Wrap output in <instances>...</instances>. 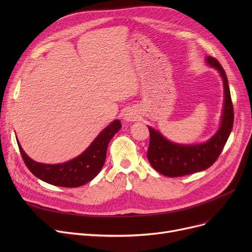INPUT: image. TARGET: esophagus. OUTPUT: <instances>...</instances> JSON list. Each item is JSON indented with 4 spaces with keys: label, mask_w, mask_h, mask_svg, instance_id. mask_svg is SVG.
<instances>
[{
    "label": "esophagus",
    "mask_w": 252,
    "mask_h": 252,
    "mask_svg": "<svg viewBox=\"0 0 252 252\" xmlns=\"http://www.w3.org/2000/svg\"><path fill=\"white\" fill-rule=\"evenodd\" d=\"M124 119L126 123H130V122H135L138 119V116L136 115V113L131 112V111H126L124 115Z\"/></svg>",
    "instance_id": "obj_1"
}]
</instances>
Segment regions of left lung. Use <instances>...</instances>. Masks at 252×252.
<instances>
[{"instance_id":"8db88e82","label":"left lung","mask_w":252,"mask_h":252,"mask_svg":"<svg viewBox=\"0 0 252 252\" xmlns=\"http://www.w3.org/2000/svg\"><path fill=\"white\" fill-rule=\"evenodd\" d=\"M205 62L219 71L223 84V107L220 127L204 143L179 144L170 142L148 126L150 144L147 158L152 167L163 176L182 177L208 168L218 159L232 131L234 110L226 72L216 58L208 56Z\"/></svg>"}]
</instances>
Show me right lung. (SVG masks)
I'll list each match as a JSON object with an SVG mask.
<instances>
[{
    "mask_svg": "<svg viewBox=\"0 0 252 252\" xmlns=\"http://www.w3.org/2000/svg\"><path fill=\"white\" fill-rule=\"evenodd\" d=\"M121 127V122L115 119L101 131L82 154L69 161L58 164H47L32 160L16 140L24 163L33 176L54 186L75 188L89 183L100 173L106 159L108 144Z\"/></svg>",
    "mask_w": 252,
    "mask_h": 252,
    "instance_id": "1",
    "label": "right lung"
}]
</instances>
